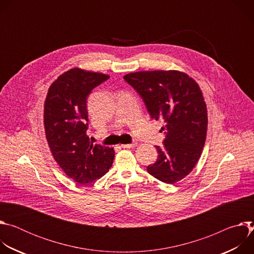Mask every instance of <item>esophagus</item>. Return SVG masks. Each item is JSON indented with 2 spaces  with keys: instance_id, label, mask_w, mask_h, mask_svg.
Masks as SVG:
<instances>
[{
  "instance_id": "34e87169",
  "label": "esophagus",
  "mask_w": 254,
  "mask_h": 254,
  "mask_svg": "<svg viewBox=\"0 0 254 254\" xmlns=\"http://www.w3.org/2000/svg\"><path fill=\"white\" fill-rule=\"evenodd\" d=\"M136 146V142H132V143H124L122 144V148H126V149H130V148H133Z\"/></svg>"
}]
</instances>
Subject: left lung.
Segmentation results:
<instances>
[{
	"label": "left lung",
	"mask_w": 254,
	"mask_h": 254,
	"mask_svg": "<svg viewBox=\"0 0 254 254\" xmlns=\"http://www.w3.org/2000/svg\"><path fill=\"white\" fill-rule=\"evenodd\" d=\"M124 79L167 129L164 146H156L157 162L147 167L149 174L166 184L179 182L194 169L206 140L207 107L198 83L178 70L132 72Z\"/></svg>",
	"instance_id": "1"
}]
</instances>
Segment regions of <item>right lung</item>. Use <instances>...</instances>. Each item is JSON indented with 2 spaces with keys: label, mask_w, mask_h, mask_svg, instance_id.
<instances>
[{
  "label": "right lung",
  "mask_w": 254,
  "mask_h": 254,
  "mask_svg": "<svg viewBox=\"0 0 254 254\" xmlns=\"http://www.w3.org/2000/svg\"><path fill=\"white\" fill-rule=\"evenodd\" d=\"M108 78L98 72L70 69L50 85L44 103V127L53 158L79 184L100 179L114 163V149L92 144L86 134L87 96Z\"/></svg>",
  "instance_id": "right-lung-1"
}]
</instances>
